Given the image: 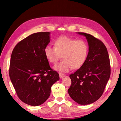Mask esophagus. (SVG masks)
Listing matches in <instances>:
<instances>
[{
    "instance_id": "34e87169",
    "label": "esophagus",
    "mask_w": 121,
    "mask_h": 121,
    "mask_svg": "<svg viewBox=\"0 0 121 121\" xmlns=\"http://www.w3.org/2000/svg\"><path fill=\"white\" fill-rule=\"evenodd\" d=\"M59 75H60V78H63L64 76H65V75H64V74H61V73H60Z\"/></svg>"
}]
</instances>
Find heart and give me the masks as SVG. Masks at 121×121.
Returning <instances> with one entry per match:
<instances>
[{"label": "heart", "mask_w": 121, "mask_h": 121, "mask_svg": "<svg viewBox=\"0 0 121 121\" xmlns=\"http://www.w3.org/2000/svg\"><path fill=\"white\" fill-rule=\"evenodd\" d=\"M44 55L49 63L56 64L62 56L63 60L56 64L54 69L68 72L72 69H78L85 63L89 54V46L82 40L61 36L54 41V47L45 46Z\"/></svg>", "instance_id": "heart-1"}]
</instances>
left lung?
<instances>
[{
	"mask_svg": "<svg viewBox=\"0 0 121 121\" xmlns=\"http://www.w3.org/2000/svg\"><path fill=\"white\" fill-rule=\"evenodd\" d=\"M85 36L89 54L83 65L69 75L72 84L68 90L70 97L81 105L92 104L103 94L111 75V65L107 47L99 39L89 34Z\"/></svg>",
	"mask_w": 121,
	"mask_h": 121,
	"instance_id": "8db88e82",
	"label": "left lung"
}]
</instances>
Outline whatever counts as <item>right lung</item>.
I'll list each match as a JSON object with an SVG mask.
<instances>
[{
    "label": "right lung",
    "mask_w": 121,
    "mask_h": 121,
    "mask_svg": "<svg viewBox=\"0 0 121 121\" xmlns=\"http://www.w3.org/2000/svg\"><path fill=\"white\" fill-rule=\"evenodd\" d=\"M49 34L43 32L28 36L17 44L11 56L10 80L20 100L30 105L43 104L50 96L52 85L60 79L44 53L50 41Z\"/></svg>",
    "instance_id": "1"
}]
</instances>
